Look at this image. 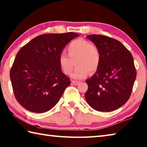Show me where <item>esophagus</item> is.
<instances>
[{
	"instance_id": "34e87169",
	"label": "esophagus",
	"mask_w": 147,
	"mask_h": 147,
	"mask_svg": "<svg viewBox=\"0 0 147 147\" xmlns=\"http://www.w3.org/2000/svg\"><path fill=\"white\" fill-rule=\"evenodd\" d=\"M72 83H73V85H77L78 84H79L80 82H77V81H75V80H72Z\"/></svg>"
}]
</instances>
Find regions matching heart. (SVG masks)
Instances as JSON below:
<instances>
[{
  "label": "heart",
  "mask_w": 147,
  "mask_h": 147,
  "mask_svg": "<svg viewBox=\"0 0 147 147\" xmlns=\"http://www.w3.org/2000/svg\"><path fill=\"white\" fill-rule=\"evenodd\" d=\"M69 55L64 53L59 57L58 63L62 71L70 75L76 62L77 67L72 78L81 80L87 77L90 71L96 72L100 65V54L96 46L85 39H78L72 41L67 47Z\"/></svg>",
  "instance_id": "obj_1"
}]
</instances>
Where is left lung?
Masks as SVG:
<instances>
[{
	"instance_id": "1",
	"label": "left lung",
	"mask_w": 147,
	"mask_h": 147,
	"mask_svg": "<svg viewBox=\"0 0 147 147\" xmlns=\"http://www.w3.org/2000/svg\"><path fill=\"white\" fill-rule=\"evenodd\" d=\"M100 54V65L91 78L86 80L85 99L94 110L108 112L127 101L136 78L133 57L120 41L102 35H89Z\"/></svg>"
}]
</instances>
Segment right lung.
Instances as JSON below:
<instances>
[{"label": "right lung", "instance_id": "right-lung-1", "mask_svg": "<svg viewBox=\"0 0 147 147\" xmlns=\"http://www.w3.org/2000/svg\"><path fill=\"white\" fill-rule=\"evenodd\" d=\"M78 34H45L36 37L16 54L10 71L14 96L20 105L34 113H44L59 102L70 85L58 59Z\"/></svg>", "mask_w": 147, "mask_h": 147}]
</instances>
